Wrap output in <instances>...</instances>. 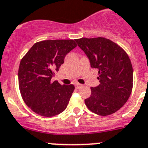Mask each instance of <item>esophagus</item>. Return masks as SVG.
<instances>
[{
  "label": "esophagus",
  "mask_w": 148,
  "mask_h": 148,
  "mask_svg": "<svg viewBox=\"0 0 148 148\" xmlns=\"http://www.w3.org/2000/svg\"><path fill=\"white\" fill-rule=\"evenodd\" d=\"M82 86H83V85H82V84H79V83H76V84H75V87H76V88H80V87H81Z\"/></svg>",
  "instance_id": "obj_1"
}]
</instances>
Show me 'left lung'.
I'll return each mask as SVG.
<instances>
[{
    "label": "left lung",
    "instance_id": "left-lung-1",
    "mask_svg": "<svg viewBox=\"0 0 148 148\" xmlns=\"http://www.w3.org/2000/svg\"><path fill=\"white\" fill-rule=\"evenodd\" d=\"M75 41L88 57L91 67L98 70L101 83L91 87L92 94L85 103L97 115H112L125 104L133 89V71L129 56L121 46L104 37Z\"/></svg>",
    "mask_w": 148,
    "mask_h": 148
}]
</instances>
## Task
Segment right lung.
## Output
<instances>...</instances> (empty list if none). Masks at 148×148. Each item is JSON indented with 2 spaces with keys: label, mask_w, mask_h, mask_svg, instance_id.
Masks as SVG:
<instances>
[{
  "label": "right lung",
  "mask_w": 148,
  "mask_h": 148,
  "mask_svg": "<svg viewBox=\"0 0 148 148\" xmlns=\"http://www.w3.org/2000/svg\"><path fill=\"white\" fill-rule=\"evenodd\" d=\"M77 46L73 39L41 41L21 60L18 74L21 95L38 115L52 117L66 109L74 86L60 85L51 78L64 63L67 53Z\"/></svg>",
  "instance_id": "1"
}]
</instances>
